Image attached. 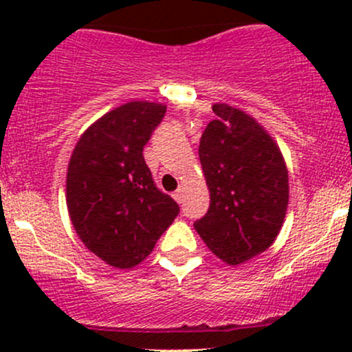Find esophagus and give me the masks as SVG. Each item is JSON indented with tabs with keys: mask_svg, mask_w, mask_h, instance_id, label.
Instances as JSON below:
<instances>
[{
	"mask_svg": "<svg viewBox=\"0 0 352 352\" xmlns=\"http://www.w3.org/2000/svg\"><path fill=\"white\" fill-rule=\"evenodd\" d=\"M172 196H173V199H175L177 202H182L184 201V190L182 189H177L175 192L172 194Z\"/></svg>",
	"mask_w": 352,
	"mask_h": 352,
	"instance_id": "esophagus-1",
	"label": "esophagus"
}]
</instances>
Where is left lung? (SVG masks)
I'll return each instance as SVG.
<instances>
[{
	"label": "left lung",
	"mask_w": 352,
	"mask_h": 352,
	"mask_svg": "<svg viewBox=\"0 0 352 352\" xmlns=\"http://www.w3.org/2000/svg\"><path fill=\"white\" fill-rule=\"evenodd\" d=\"M199 144L209 209L194 223L209 250L239 265L274 243L289 201L286 162L271 134L243 110L214 104Z\"/></svg>",
	"instance_id": "1"
}]
</instances>
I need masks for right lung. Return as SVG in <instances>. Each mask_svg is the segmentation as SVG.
<instances>
[{
	"label": "right lung",
	"mask_w": 352,
	"mask_h": 352,
	"mask_svg": "<svg viewBox=\"0 0 352 352\" xmlns=\"http://www.w3.org/2000/svg\"><path fill=\"white\" fill-rule=\"evenodd\" d=\"M166 112L158 102H127L80 136L66 173V204L74 232L97 257L131 269L153 252L179 214L156 189L143 148Z\"/></svg>",
	"instance_id": "right-lung-1"
}]
</instances>
